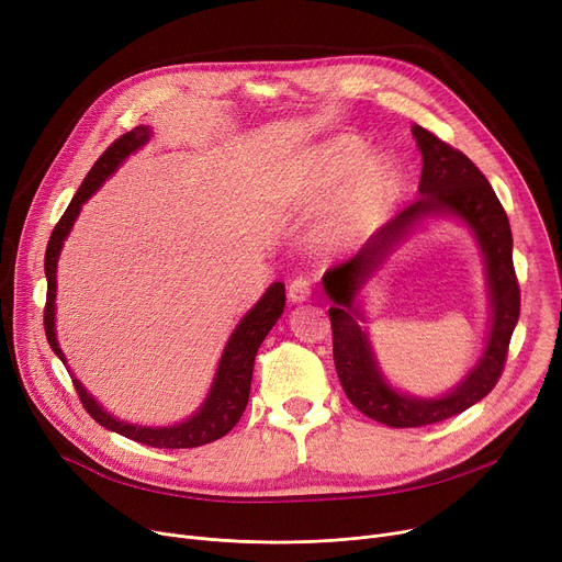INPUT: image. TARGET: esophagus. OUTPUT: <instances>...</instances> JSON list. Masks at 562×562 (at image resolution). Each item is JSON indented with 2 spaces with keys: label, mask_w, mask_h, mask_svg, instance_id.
<instances>
[{
  "label": "esophagus",
  "mask_w": 562,
  "mask_h": 562,
  "mask_svg": "<svg viewBox=\"0 0 562 562\" xmlns=\"http://www.w3.org/2000/svg\"><path fill=\"white\" fill-rule=\"evenodd\" d=\"M312 293V284L307 278H296L291 280V284L286 286V296L291 303H305Z\"/></svg>",
  "instance_id": "obj_1"
}]
</instances>
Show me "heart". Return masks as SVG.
<instances>
[{"instance_id": "1", "label": "heart", "mask_w": 562, "mask_h": 562, "mask_svg": "<svg viewBox=\"0 0 562 562\" xmlns=\"http://www.w3.org/2000/svg\"><path fill=\"white\" fill-rule=\"evenodd\" d=\"M358 136H339L323 145L305 175V193L314 202L335 198L321 225L330 248L364 244L382 225L401 191V172L385 155H369Z\"/></svg>"}]
</instances>
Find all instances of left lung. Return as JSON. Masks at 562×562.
I'll use <instances>...</instances> for the list:
<instances>
[{"label":"left lung","mask_w":562,"mask_h":562,"mask_svg":"<svg viewBox=\"0 0 562 562\" xmlns=\"http://www.w3.org/2000/svg\"><path fill=\"white\" fill-rule=\"evenodd\" d=\"M412 136L424 159L419 198L387 225H382L356 257L323 276V289L335 303L328 314L333 321V350L341 387L362 415L390 428H419L445 422L485 398L504 371L510 337L519 321L513 232L494 189L474 161L428 130L412 125ZM435 217H456L477 239L486 261L491 321L477 364L447 395L430 400L396 391L381 373L370 340L359 326L363 319L359 296L406 236Z\"/></svg>","instance_id":"8db88e82"}]
</instances>
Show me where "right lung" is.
Segmentation results:
<instances>
[{"label":"right lung","instance_id":"obj_1","mask_svg":"<svg viewBox=\"0 0 562 562\" xmlns=\"http://www.w3.org/2000/svg\"><path fill=\"white\" fill-rule=\"evenodd\" d=\"M150 138H153V127L138 125L117 140H113L106 147V153L95 161V166L88 170L79 191L70 200L66 214L56 223L49 236L47 252H45V278H47L45 335L52 350L56 352V358L66 367H68V360L56 339V266L64 250V241L72 232V225L81 212V204L86 200H91V195L127 161V157L140 150V147ZM282 312H284V284L273 282L263 291V296L255 303V307H250L246 316L236 323V328L232 330L223 348V356L218 360L210 392H206L204 401L200 403V407L193 412V415L180 424L140 426V424L117 419L95 401L93 394L86 392V387L75 378V373H70V378L75 382V390L88 415H91L106 430H113L117 435L140 441V445L155 447V449H193V447L210 445V441H216L223 435H227L236 426V422L241 419L250 396L255 356L266 335L271 333V328L282 316Z\"/></svg>","mask_w":562,"mask_h":562}]
</instances>
